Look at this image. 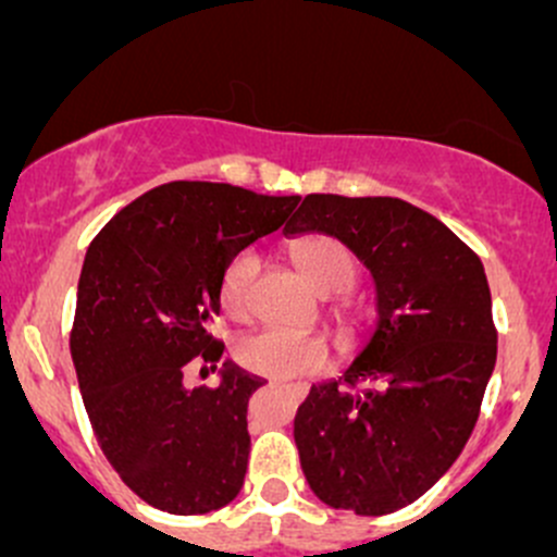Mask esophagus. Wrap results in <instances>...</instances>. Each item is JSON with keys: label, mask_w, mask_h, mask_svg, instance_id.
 <instances>
[{"label": "esophagus", "mask_w": 557, "mask_h": 557, "mask_svg": "<svg viewBox=\"0 0 557 557\" xmlns=\"http://www.w3.org/2000/svg\"><path fill=\"white\" fill-rule=\"evenodd\" d=\"M283 387L290 393V396L299 398V401H301V398H305V393H307L305 385H283Z\"/></svg>", "instance_id": "esophagus-1"}]
</instances>
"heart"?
I'll return each instance as SVG.
<instances>
[{
  "label": "heart",
  "instance_id": "b5f03b06",
  "mask_svg": "<svg viewBox=\"0 0 557 557\" xmlns=\"http://www.w3.org/2000/svg\"><path fill=\"white\" fill-rule=\"evenodd\" d=\"M290 256H294L296 267L301 269L307 283L320 296L345 294L358 277V263L352 250L331 234H307V237L296 239L290 247ZM258 269H261V258L256 250H239L223 267L221 283H218V301L228 318H247ZM334 312L342 325H352L361 318V310L352 301H339ZM234 358H237L239 367L252 374H263V377L272 380H294L323 372L325 363H329V350L314 336L263 329L243 336L234 347Z\"/></svg>",
  "mask_w": 557,
  "mask_h": 557
}]
</instances>
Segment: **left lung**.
Here are the masks:
<instances>
[{"instance_id": "obj_1", "label": "left lung", "mask_w": 557, "mask_h": 557, "mask_svg": "<svg viewBox=\"0 0 557 557\" xmlns=\"http://www.w3.org/2000/svg\"><path fill=\"white\" fill-rule=\"evenodd\" d=\"M342 239L372 272L377 329L345 383L312 385L294 418L301 471L334 509L387 515L455 463L496 367L485 269L409 201L305 196L285 234Z\"/></svg>"}]
</instances>
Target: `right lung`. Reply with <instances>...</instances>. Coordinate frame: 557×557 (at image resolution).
I'll use <instances>...</instances> for the list:
<instances>
[{
	"instance_id": "1",
	"label": "right lung",
	"mask_w": 557,
	"mask_h": 557,
	"mask_svg": "<svg viewBox=\"0 0 557 557\" xmlns=\"http://www.w3.org/2000/svg\"><path fill=\"white\" fill-rule=\"evenodd\" d=\"M299 196L177 180L148 190L94 237L77 283L72 361L94 436L123 482L150 507L207 515L243 491L247 398L263 383L223 363L218 283L228 258L277 232Z\"/></svg>"
}]
</instances>
